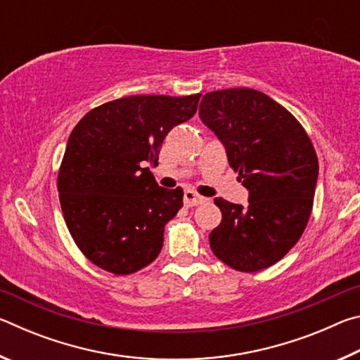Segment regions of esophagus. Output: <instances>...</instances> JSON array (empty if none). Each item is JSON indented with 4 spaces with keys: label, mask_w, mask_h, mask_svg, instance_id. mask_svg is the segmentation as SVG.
Masks as SVG:
<instances>
[{
    "label": "esophagus",
    "mask_w": 360,
    "mask_h": 360,
    "mask_svg": "<svg viewBox=\"0 0 360 360\" xmlns=\"http://www.w3.org/2000/svg\"><path fill=\"white\" fill-rule=\"evenodd\" d=\"M206 202V198L200 197V195H197L192 191H187L184 193V205L186 206H197V205H202Z\"/></svg>",
    "instance_id": "34e87169"
}]
</instances>
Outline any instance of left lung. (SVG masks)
I'll list each match as a JSON object with an SVG mask.
<instances>
[{"label":"left lung","mask_w":360,"mask_h":360,"mask_svg":"<svg viewBox=\"0 0 360 360\" xmlns=\"http://www.w3.org/2000/svg\"><path fill=\"white\" fill-rule=\"evenodd\" d=\"M198 114L249 192L248 206L214 200L222 221L210 233V246L235 270H264L281 260L307 227L318 155L294 115L259 90L210 92Z\"/></svg>","instance_id":"obj_1"}]
</instances>
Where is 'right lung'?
<instances>
[{"label":"right lung","instance_id":"1","mask_svg":"<svg viewBox=\"0 0 360 360\" xmlns=\"http://www.w3.org/2000/svg\"><path fill=\"white\" fill-rule=\"evenodd\" d=\"M200 96H125L89 111L71 131L60 205L72 240L96 266L130 275L160 254L184 191L158 186L148 165L169 130L193 117Z\"/></svg>","mask_w":360,"mask_h":360}]
</instances>
